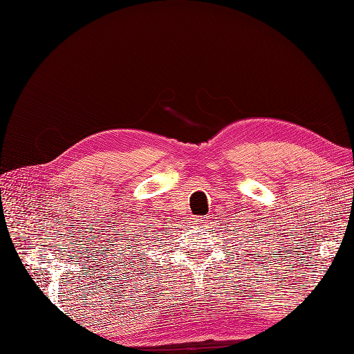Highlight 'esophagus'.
I'll use <instances>...</instances> for the list:
<instances>
[{
    "mask_svg": "<svg viewBox=\"0 0 354 354\" xmlns=\"http://www.w3.org/2000/svg\"><path fill=\"white\" fill-rule=\"evenodd\" d=\"M195 221H196V224H199V226H203V224H205L208 220H207V217H196Z\"/></svg>",
    "mask_w": 354,
    "mask_h": 354,
    "instance_id": "obj_1",
    "label": "esophagus"
}]
</instances>
